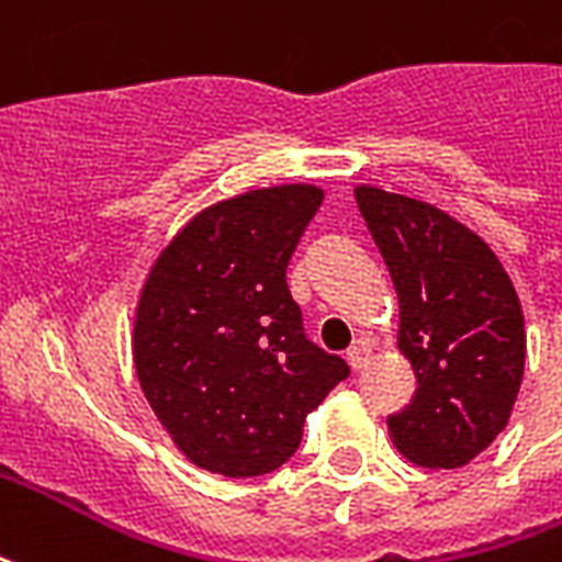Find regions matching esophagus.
I'll return each instance as SVG.
<instances>
[{
    "label": "esophagus",
    "instance_id": "1",
    "mask_svg": "<svg viewBox=\"0 0 562 562\" xmlns=\"http://www.w3.org/2000/svg\"><path fill=\"white\" fill-rule=\"evenodd\" d=\"M369 355H372V348L360 339V342H355L351 348H348V363H351V369L355 372H360L366 363H369Z\"/></svg>",
    "mask_w": 562,
    "mask_h": 562
}]
</instances>
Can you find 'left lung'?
Here are the masks:
<instances>
[{
	"mask_svg": "<svg viewBox=\"0 0 562 562\" xmlns=\"http://www.w3.org/2000/svg\"><path fill=\"white\" fill-rule=\"evenodd\" d=\"M398 294V351L417 375L386 426L405 459L461 468L506 426L525 375V315L488 244L417 199L357 187Z\"/></svg>",
	"mask_w": 562,
	"mask_h": 562,
	"instance_id": "obj_1",
	"label": "left lung"
}]
</instances>
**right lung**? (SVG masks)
Instances as JSON below:
<instances>
[{"label": "right lung", "mask_w": 562, "mask_h": 562, "mask_svg": "<svg viewBox=\"0 0 562 562\" xmlns=\"http://www.w3.org/2000/svg\"><path fill=\"white\" fill-rule=\"evenodd\" d=\"M324 193L252 190L205 207L154 261L133 363L148 405L187 459L223 476L277 471L306 414L351 375L306 339L285 270Z\"/></svg>", "instance_id": "obj_1"}]
</instances>
